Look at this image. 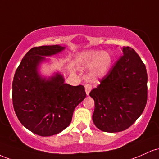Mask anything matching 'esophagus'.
Returning a JSON list of instances; mask_svg holds the SVG:
<instances>
[{
    "label": "esophagus",
    "instance_id": "obj_1",
    "mask_svg": "<svg viewBox=\"0 0 159 159\" xmlns=\"http://www.w3.org/2000/svg\"><path fill=\"white\" fill-rule=\"evenodd\" d=\"M85 93H86L87 95H89V93H90L91 90H92V85L89 84H86L85 85Z\"/></svg>",
    "mask_w": 159,
    "mask_h": 159
}]
</instances>
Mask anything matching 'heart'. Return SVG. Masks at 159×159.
<instances>
[{"label":"heart","instance_id":"obj_1","mask_svg":"<svg viewBox=\"0 0 159 159\" xmlns=\"http://www.w3.org/2000/svg\"><path fill=\"white\" fill-rule=\"evenodd\" d=\"M76 61L80 67H89V78L97 80L106 76L111 67L113 58L108 52L88 50L79 53Z\"/></svg>","mask_w":159,"mask_h":159}]
</instances>
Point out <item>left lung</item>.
<instances>
[{
  "instance_id": "8db88e82",
  "label": "left lung",
  "mask_w": 159,
  "mask_h": 159,
  "mask_svg": "<svg viewBox=\"0 0 159 159\" xmlns=\"http://www.w3.org/2000/svg\"><path fill=\"white\" fill-rule=\"evenodd\" d=\"M147 80L140 56L132 48L123 46L120 58L89 94L94 101L92 120L96 127L114 133L134 124L147 104Z\"/></svg>"
}]
</instances>
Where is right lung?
I'll return each instance as SVG.
<instances>
[{"label": "right lung", "instance_id": "1", "mask_svg": "<svg viewBox=\"0 0 159 159\" xmlns=\"http://www.w3.org/2000/svg\"><path fill=\"white\" fill-rule=\"evenodd\" d=\"M65 49L60 45L34 47L26 53L12 81V104L19 122L31 132L42 137L57 134L72 120L74 111L85 99L83 85L65 83L59 72L46 77L39 68L45 57Z\"/></svg>", "mask_w": 159, "mask_h": 159}]
</instances>
